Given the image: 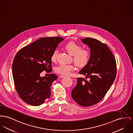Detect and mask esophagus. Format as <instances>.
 I'll use <instances>...</instances> for the list:
<instances>
[{"label":"esophagus","instance_id":"obj_1","mask_svg":"<svg viewBox=\"0 0 133 133\" xmlns=\"http://www.w3.org/2000/svg\"><path fill=\"white\" fill-rule=\"evenodd\" d=\"M59 78H64V77H65L64 76H63V75H60L59 76Z\"/></svg>","mask_w":133,"mask_h":133}]
</instances>
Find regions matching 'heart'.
<instances>
[{"mask_svg": "<svg viewBox=\"0 0 133 133\" xmlns=\"http://www.w3.org/2000/svg\"><path fill=\"white\" fill-rule=\"evenodd\" d=\"M65 50L73 56V60L78 67L86 66L90 61L91 53L86 49H82V46L74 42H70L64 46ZM58 50H55L51 56L52 62H55L57 59ZM75 70V66L71 64H61L55 68V71L60 75L68 76L71 71Z\"/></svg>", "mask_w": 133, "mask_h": 133, "instance_id": "1", "label": "heart"}]
</instances>
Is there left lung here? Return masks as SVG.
<instances>
[{"label": "left lung", "mask_w": 133, "mask_h": 133, "mask_svg": "<svg viewBox=\"0 0 133 133\" xmlns=\"http://www.w3.org/2000/svg\"><path fill=\"white\" fill-rule=\"evenodd\" d=\"M90 49L88 63L79 74L86 79L77 78V84L71 91V97L78 104L85 107L98 103L104 97L115 80V57L105 44L91 38L81 39Z\"/></svg>", "instance_id": "1"}]
</instances>
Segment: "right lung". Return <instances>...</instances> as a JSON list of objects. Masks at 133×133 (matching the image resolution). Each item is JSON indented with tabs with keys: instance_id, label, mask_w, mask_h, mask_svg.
Listing matches in <instances>:
<instances>
[{
	"instance_id": "1",
	"label": "right lung",
	"mask_w": 133,
	"mask_h": 133,
	"mask_svg": "<svg viewBox=\"0 0 133 133\" xmlns=\"http://www.w3.org/2000/svg\"><path fill=\"white\" fill-rule=\"evenodd\" d=\"M62 37L42 38L23 47L16 54L12 72L15 88L20 98L28 104L39 106L51 95V85L57 79L55 74L41 77L43 71H52L51 56Z\"/></svg>"
}]
</instances>
